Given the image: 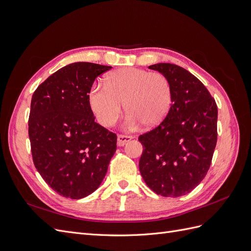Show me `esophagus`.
Returning <instances> with one entry per match:
<instances>
[{"mask_svg": "<svg viewBox=\"0 0 251 251\" xmlns=\"http://www.w3.org/2000/svg\"><path fill=\"white\" fill-rule=\"evenodd\" d=\"M132 139H133V136H131V135L120 134V135H118V137H117V143H118L119 147H124L126 142H128Z\"/></svg>", "mask_w": 251, "mask_h": 251, "instance_id": "1", "label": "esophagus"}]
</instances>
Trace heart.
<instances>
[{
  "label": "heart",
  "instance_id": "heart-1",
  "mask_svg": "<svg viewBox=\"0 0 251 251\" xmlns=\"http://www.w3.org/2000/svg\"><path fill=\"white\" fill-rule=\"evenodd\" d=\"M88 102L98 123L111 126L124 109L128 112L126 124L147 127L160 125L173 104V87L161 72L126 67L114 70L104 77V85L93 83Z\"/></svg>",
  "mask_w": 251,
  "mask_h": 251
}]
</instances>
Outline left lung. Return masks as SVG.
Returning a JSON list of instances; mask_svg holds the SVG:
<instances>
[{"instance_id": "8db88e82", "label": "left lung", "mask_w": 251, "mask_h": 251, "mask_svg": "<svg viewBox=\"0 0 251 251\" xmlns=\"http://www.w3.org/2000/svg\"><path fill=\"white\" fill-rule=\"evenodd\" d=\"M149 68L169 77L173 104L160 125L139 136V171L154 193L177 198L192 192L209 170L218 137V108L208 90L184 68L169 63Z\"/></svg>"}]
</instances>
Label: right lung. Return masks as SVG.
Listing matches in <instances>:
<instances>
[{"instance_id":"add662e5","label":"right lung","mask_w":251,"mask_h":251,"mask_svg":"<svg viewBox=\"0 0 251 251\" xmlns=\"http://www.w3.org/2000/svg\"><path fill=\"white\" fill-rule=\"evenodd\" d=\"M112 67L73 63L34 91L29 139L33 163L60 196L81 199L100 185L116 151L117 136L95 123L88 93L97 76Z\"/></svg>"}]
</instances>
